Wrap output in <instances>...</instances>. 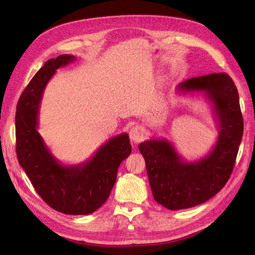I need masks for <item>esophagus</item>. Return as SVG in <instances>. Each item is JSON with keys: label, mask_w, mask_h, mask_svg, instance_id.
<instances>
[{"label": "esophagus", "mask_w": 255, "mask_h": 255, "mask_svg": "<svg viewBox=\"0 0 255 255\" xmlns=\"http://www.w3.org/2000/svg\"><path fill=\"white\" fill-rule=\"evenodd\" d=\"M129 136L133 142H139L144 137V132L141 127L135 126V127L131 128V130L129 132Z\"/></svg>", "instance_id": "esophagus-1"}]
</instances>
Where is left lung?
I'll return each instance as SVG.
<instances>
[{"instance_id": "8db88e82", "label": "left lung", "mask_w": 255, "mask_h": 255, "mask_svg": "<svg viewBox=\"0 0 255 255\" xmlns=\"http://www.w3.org/2000/svg\"><path fill=\"white\" fill-rule=\"evenodd\" d=\"M178 93H203L212 103L218 137L208 155L186 161L166 138L138 144L156 202L168 210L188 209L217 194L229 181L243 136L239 93L226 73H212L185 80Z\"/></svg>"}]
</instances>
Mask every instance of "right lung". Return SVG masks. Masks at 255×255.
<instances>
[{
	"mask_svg": "<svg viewBox=\"0 0 255 255\" xmlns=\"http://www.w3.org/2000/svg\"><path fill=\"white\" fill-rule=\"evenodd\" d=\"M76 60L61 55L45 62L18 100L15 116L16 154L37 193L53 210L67 215H88L109 198L117 171L131 153L127 133L105 143L87 161L65 165L52 155L38 132L39 109L43 92L57 69Z\"/></svg>",
	"mask_w": 255,
	"mask_h": 255,
	"instance_id": "obj_1",
	"label": "right lung"
}]
</instances>
